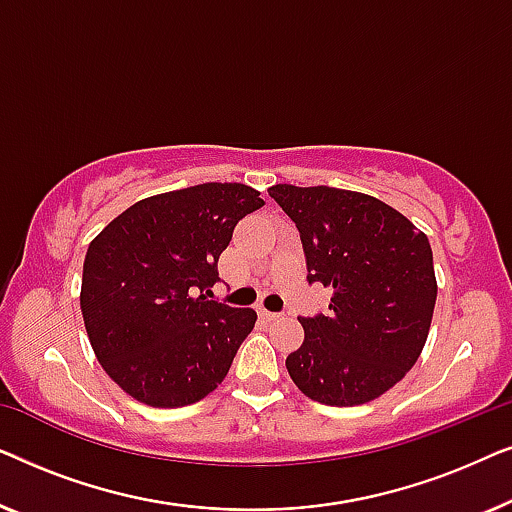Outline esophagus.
<instances>
[{
    "mask_svg": "<svg viewBox=\"0 0 512 512\" xmlns=\"http://www.w3.org/2000/svg\"><path fill=\"white\" fill-rule=\"evenodd\" d=\"M258 314H261L265 321H275V319L282 317V314H279V312H270V310H265V307H258Z\"/></svg>",
    "mask_w": 512,
    "mask_h": 512,
    "instance_id": "obj_1",
    "label": "esophagus"
}]
</instances>
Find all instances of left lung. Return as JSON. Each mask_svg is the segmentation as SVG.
I'll return each instance as SVG.
<instances>
[{"mask_svg":"<svg viewBox=\"0 0 512 512\" xmlns=\"http://www.w3.org/2000/svg\"><path fill=\"white\" fill-rule=\"evenodd\" d=\"M296 223L307 282L333 291L326 314L300 317L286 356L307 398L335 408L375 401L415 366L436 307L429 237L373 195L331 186L268 188Z\"/></svg>","mask_w":512,"mask_h":512,"instance_id":"8db88e82","label":"left lung"}]
</instances>
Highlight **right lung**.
<instances>
[{"label":"right lung","mask_w":512,"mask_h":512,"mask_svg":"<svg viewBox=\"0 0 512 512\" xmlns=\"http://www.w3.org/2000/svg\"><path fill=\"white\" fill-rule=\"evenodd\" d=\"M258 195L214 181L151 195L88 244L81 279L88 340L111 380L139 403H198L228 375L256 312L209 300V289L237 221L265 205Z\"/></svg>","instance_id":"add662e5"}]
</instances>
